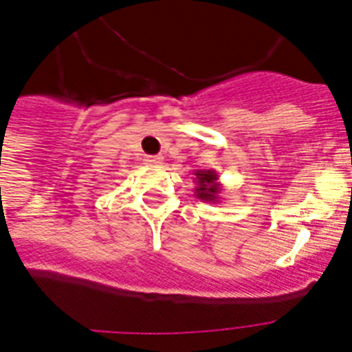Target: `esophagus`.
<instances>
[{
    "instance_id": "obj_1",
    "label": "esophagus",
    "mask_w": 352,
    "mask_h": 352,
    "mask_svg": "<svg viewBox=\"0 0 352 352\" xmlns=\"http://www.w3.org/2000/svg\"><path fill=\"white\" fill-rule=\"evenodd\" d=\"M146 164H149V166H160L162 164V157H159V155H148V157H146Z\"/></svg>"
}]
</instances>
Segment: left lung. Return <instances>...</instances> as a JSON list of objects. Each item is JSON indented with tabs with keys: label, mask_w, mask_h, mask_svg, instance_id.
<instances>
[{
	"label": "left lung",
	"mask_w": 352,
	"mask_h": 352,
	"mask_svg": "<svg viewBox=\"0 0 352 352\" xmlns=\"http://www.w3.org/2000/svg\"><path fill=\"white\" fill-rule=\"evenodd\" d=\"M193 182H195V197L204 203L217 204L221 203V186L219 175L215 170H195L193 171Z\"/></svg>",
	"instance_id": "1"
}]
</instances>
